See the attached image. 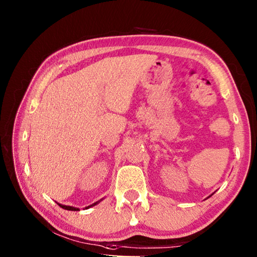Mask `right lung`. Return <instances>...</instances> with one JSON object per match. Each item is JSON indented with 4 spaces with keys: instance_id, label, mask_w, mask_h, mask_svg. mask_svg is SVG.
I'll list each match as a JSON object with an SVG mask.
<instances>
[{
    "instance_id": "right-lung-1",
    "label": "right lung",
    "mask_w": 257,
    "mask_h": 257,
    "mask_svg": "<svg viewBox=\"0 0 257 257\" xmlns=\"http://www.w3.org/2000/svg\"><path fill=\"white\" fill-rule=\"evenodd\" d=\"M96 204V203H95ZM59 205L62 207V208H66V210H69V211H78V208H76V207H71V206H66V205H61V204H59ZM90 206H93V205H90ZM89 207V206H88Z\"/></svg>"
}]
</instances>
